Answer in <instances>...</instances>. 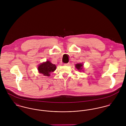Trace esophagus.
Returning <instances> with one entry per match:
<instances>
[{"mask_svg": "<svg viewBox=\"0 0 126 126\" xmlns=\"http://www.w3.org/2000/svg\"><path fill=\"white\" fill-rule=\"evenodd\" d=\"M65 65H66V66H69L70 65V63H65L64 64Z\"/></svg>", "mask_w": 126, "mask_h": 126, "instance_id": "1", "label": "esophagus"}]
</instances>
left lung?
Here are the masks:
<instances>
[{"instance_id":"obj_1","label":"left lung","mask_w":126,"mask_h":126,"mask_svg":"<svg viewBox=\"0 0 126 126\" xmlns=\"http://www.w3.org/2000/svg\"><path fill=\"white\" fill-rule=\"evenodd\" d=\"M76 68L79 70V71H80L82 69V67H83V64L81 63H77L75 65Z\"/></svg>"}]
</instances>
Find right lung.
Returning <instances> with one entry per match:
<instances>
[{
	"label": "right lung",
	"mask_w": 126,
	"mask_h": 126,
	"mask_svg": "<svg viewBox=\"0 0 126 126\" xmlns=\"http://www.w3.org/2000/svg\"><path fill=\"white\" fill-rule=\"evenodd\" d=\"M56 66L55 64H52L49 61L43 63L38 67V70L40 73L43 74L44 76L49 77L50 75V73L53 72L56 70Z\"/></svg>",
	"instance_id": "obj_1"
}]
</instances>
